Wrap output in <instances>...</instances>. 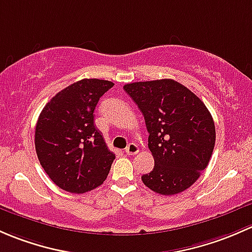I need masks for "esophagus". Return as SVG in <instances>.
Returning a JSON list of instances; mask_svg holds the SVG:
<instances>
[{
    "mask_svg": "<svg viewBox=\"0 0 252 252\" xmlns=\"http://www.w3.org/2000/svg\"><path fill=\"white\" fill-rule=\"evenodd\" d=\"M138 150H139L138 147H137L136 144H134V143H129L126 147L125 152H126V154H128V155H134V154H137V153H138Z\"/></svg>",
    "mask_w": 252,
    "mask_h": 252,
    "instance_id": "1",
    "label": "esophagus"
}]
</instances>
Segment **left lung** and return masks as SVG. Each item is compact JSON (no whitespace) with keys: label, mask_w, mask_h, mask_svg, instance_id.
<instances>
[{"label":"left lung","mask_w":252,"mask_h":252,"mask_svg":"<svg viewBox=\"0 0 252 252\" xmlns=\"http://www.w3.org/2000/svg\"><path fill=\"white\" fill-rule=\"evenodd\" d=\"M145 120L154 168L142 176L153 191L173 195L195 183L214 152L216 129L206 105L171 79L127 84Z\"/></svg>","instance_id":"8db88e82"}]
</instances>
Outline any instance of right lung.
Returning <instances> with one entry per match:
<instances>
[{"label":"right lung","mask_w":252,"mask_h":252,"mask_svg":"<svg viewBox=\"0 0 252 252\" xmlns=\"http://www.w3.org/2000/svg\"><path fill=\"white\" fill-rule=\"evenodd\" d=\"M111 81L84 79L57 93L45 105L35 129L38 161L59 188L82 194L105 181L115 154L94 126L99 98Z\"/></svg>","instance_id":"right-lung-1"}]
</instances>
